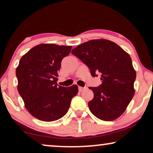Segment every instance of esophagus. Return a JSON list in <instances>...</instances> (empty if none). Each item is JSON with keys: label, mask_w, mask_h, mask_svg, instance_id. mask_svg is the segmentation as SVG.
<instances>
[{"label": "esophagus", "mask_w": 153, "mask_h": 153, "mask_svg": "<svg viewBox=\"0 0 153 153\" xmlns=\"http://www.w3.org/2000/svg\"><path fill=\"white\" fill-rule=\"evenodd\" d=\"M85 89V88H83V87H81V86H79V92H82L84 91Z\"/></svg>", "instance_id": "esophagus-1"}]
</instances>
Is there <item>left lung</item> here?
I'll list each match as a JSON object with an SVG mask.
<instances>
[{
  "label": "left lung",
  "instance_id": "obj_1",
  "mask_svg": "<svg viewBox=\"0 0 153 153\" xmlns=\"http://www.w3.org/2000/svg\"><path fill=\"white\" fill-rule=\"evenodd\" d=\"M72 53L88 67L92 76L102 74V84L89 88L94 93L88 102L92 114L104 121L119 118L135 92L136 72L129 54L117 44L104 39L81 44L72 49Z\"/></svg>",
  "mask_w": 153,
  "mask_h": 153
}]
</instances>
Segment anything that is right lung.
<instances>
[{"mask_svg":"<svg viewBox=\"0 0 153 153\" xmlns=\"http://www.w3.org/2000/svg\"><path fill=\"white\" fill-rule=\"evenodd\" d=\"M71 49L72 46L41 44L20 59L16 69L18 92L28 111L39 120L61 118L78 93L76 85L65 88L57 84L61 61Z\"/></svg>","mask_w":153,"mask_h":153,"instance_id":"1","label":"right lung"}]
</instances>
